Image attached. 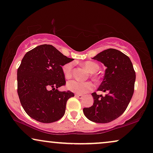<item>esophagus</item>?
Segmentation results:
<instances>
[{"label":"esophagus","instance_id":"1","mask_svg":"<svg viewBox=\"0 0 153 153\" xmlns=\"http://www.w3.org/2000/svg\"><path fill=\"white\" fill-rule=\"evenodd\" d=\"M75 96H76V98H78L79 99L83 98V96H82V95H81V94H75Z\"/></svg>","mask_w":153,"mask_h":153}]
</instances>
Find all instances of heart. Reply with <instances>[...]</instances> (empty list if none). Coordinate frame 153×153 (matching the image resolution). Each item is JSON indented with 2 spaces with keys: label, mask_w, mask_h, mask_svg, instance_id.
<instances>
[{
  "label": "heart",
  "mask_w": 153,
  "mask_h": 153,
  "mask_svg": "<svg viewBox=\"0 0 153 153\" xmlns=\"http://www.w3.org/2000/svg\"><path fill=\"white\" fill-rule=\"evenodd\" d=\"M83 66L86 68L91 74H94L97 72L99 69V66L96 63L91 61H86L83 63ZM73 68V64L72 62H69L65 65L62 67L63 74L65 78L69 79L72 76ZM67 88L70 91L79 94H84L88 93L94 88V85L90 82H79L78 81L72 80L69 81L67 84Z\"/></svg>",
  "instance_id": "1"
}]
</instances>
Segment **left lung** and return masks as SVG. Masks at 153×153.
<instances>
[{"mask_svg": "<svg viewBox=\"0 0 153 153\" xmlns=\"http://www.w3.org/2000/svg\"><path fill=\"white\" fill-rule=\"evenodd\" d=\"M107 68L98 91L105 96L93 93L94 105L83 109L84 115L96 123H108L124 113L134 91L136 73L129 57L121 51L110 48L93 57Z\"/></svg>", "mask_w": 153, "mask_h": 153, "instance_id": "1", "label": "left lung"}]
</instances>
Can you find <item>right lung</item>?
I'll return each instance as SVG.
<instances>
[{
  "mask_svg": "<svg viewBox=\"0 0 153 153\" xmlns=\"http://www.w3.org/2000/svg\"><path fill=\"white\" fill-rule=\"evenodd\" d=\"M72 60L52 45H39L25 55L17 69V94L30 117L52 123L64 116L74 94L57 88L65 84L62 66Z\"/></svg>",
  "mask_w": 153,
  "mask_h": 153,
  "instance_id": "right-lung-1",
  "label": "right lung"
}]
</instances>
